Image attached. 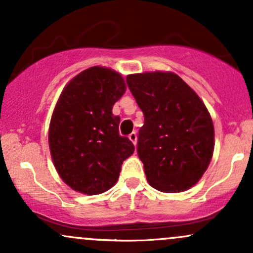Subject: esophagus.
Instances as JSON below:
<instances>
[{"mask_svg":"<svg viewBox=\"0 0 253 253\" xmlns=\"http://www.w3.org/2000/svg\"><path fill=\"white\" fill-rule=\"evenodd\" d=\"M128 138H129V140L132 141L133 144H134V145L136 144V133H135V132L130 133V134L128 135Z\"/></svg>","mask_w":253,"mask_h":253,"instance_id":"34e87169","label":"esophagus"}]
</instances>
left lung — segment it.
Returning a JSON list of instances; mask_svg holds the SVG:
<instances>
[{
    "label": "left lung",
    "instance_id": "1",
    "mask_svg": "<svg viewBox=\"0 0 253 253\" xmlns=\"http://www.w3.org/2000/svg\"><path fill=\"white\" fill-rule=\"evenodd\" d=\"M126 82L144 113L136 151L147 182L164 193L189 189L213 156L214 127L205 103L172 72L128 75Z\"/></svg>",
    "mask_w": 253,
    "mask_h": 253
}]
</instances>
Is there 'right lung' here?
I'll use <instances>...</instances> for the list:
<instances>
[{
	"label": "right lung",
	"mask_w": 253,
	"mask_h": 253,
	"mask_svg": "<svg viewBox=\"0 0 253 253\" xmlns=\"http://www.w3.org/2000/svg\"><path fill=\"white\" fill-rule=\"evenodd\" d=\"M125 90L121 75L102 66L81 72L63 90L48 143L58 173L74 190L97 195L110 189L134 152L132 141L119 134L120 117L112 113Z\"/></svg>",
	"instance_id": "right-lung-1"
}]
</instances>
